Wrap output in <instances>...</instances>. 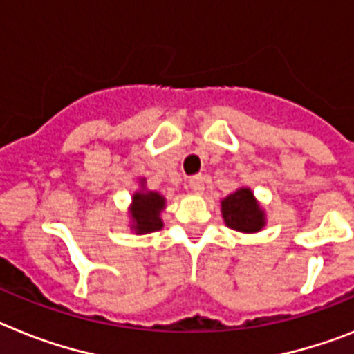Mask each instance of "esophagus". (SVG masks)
Instances as JSON below:
<instances>
[{
    "label": "esophagus",
    "instance_id": "1",
    "mask_svg": "<svg viewBox=\"0 0 354 354\" xmlns=\"http://www.w3.org/2000/svg\"><path fill=\"white\" fill-rule=\"evenodd\" d=\"M189 185L194 192H203V189H205V178L201 174H196V176H192L189 180Z\"/></svg>",
    "mask_w": 354,
    "mask_h": 354
}]
</instances>
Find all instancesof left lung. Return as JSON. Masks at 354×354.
I'll list each match as a JSON object with an SVG mask.
<instances>
[{
  "mask_svg": "<svg viewBox=\"0 0 354 354\" xmlns=\"http://www.w3.org/2000/svg\"><path fill=\"white\" fill-rule=\"evenodd\" d=\"M223 217L226 226L235 232L254 233L262 230L263 212L257 205L250 189H239L221 201Z\"/></svg>",
  "mask_w": 354,
  "mask_h": 354,
  "instance_id": "1",
  "label": "left lung"
}]
</instances>
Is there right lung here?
<instances>
[{
  "instance_id": "1",
  "label": "right lung",
  "mask_w": 354,
  "mask_h": 354,
  "mask_svg": "<svg viewBox=\"0 0 354 354\" xmlns=\"http://www.w3.org/2000/svg\"><path fill=\"white\" fill-rule=\"evenodd\" d=\"M164 198L156 192H137L131 205L133 230L137 233H151L162 230L160 210L164 208Z\"/></svg>"
}]
</instances>
